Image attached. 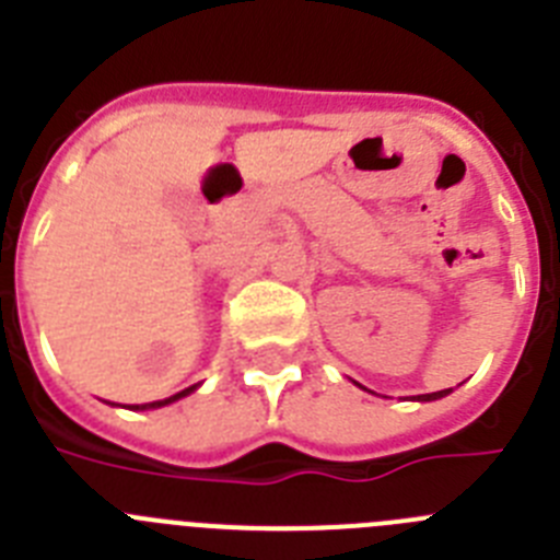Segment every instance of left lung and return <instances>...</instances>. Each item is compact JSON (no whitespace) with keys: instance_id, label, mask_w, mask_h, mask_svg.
<instances>
[{"instance_id":"obj_1","label":"left lung","mask_w":560,"mask_h":560,"mask_svg":"<svg viewBox=\"0 0 560 560\" xmlns=\"http://www.w3.org/2000/svg\"><path fill=\"white\" fill-rule=\"evenodd\" d=\"M452 393V389H440V393H429V395H418L415 400H438V398H446V395Z\"/></svg>"}]
</instances>
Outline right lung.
Masks as SVG:
<instances>
[{"mask_svg": "<svg viewBox=\"0 0 560 560\" xmlns=\"http://www.w3.org/2000/svg\"><path fill=\"white\" fill-rule=\"evenodd\" d=\"M192 389H196V384H192V387H187V389H182V393L171 395V398H165V400H153V404H133L131 409H160V407H167V404H173V400H179V398H185V395H190Z\"/></svg>", "mask_w": 560, "mask_h": 560, "instance_id": "obj_1", "label": "right lung"}]
</instances>
